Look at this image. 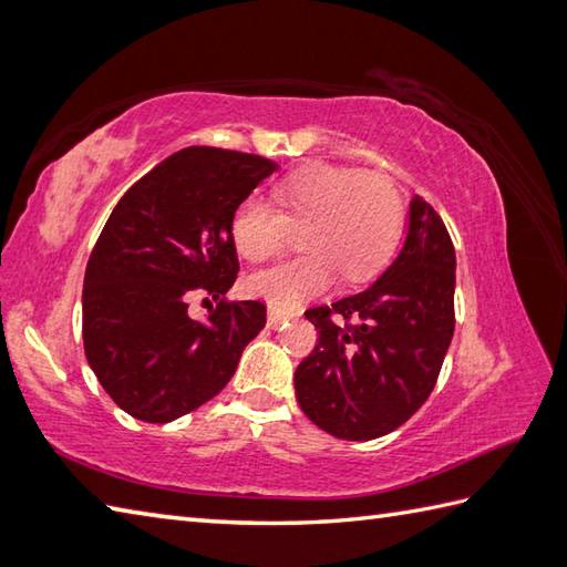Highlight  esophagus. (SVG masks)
Masks as SVG:
<instances>
[{
    "instance_id": "obj_1",
    "label": "esophagus",
    "mask_w": 567,
    "mask_h": 567,
    "mask_svg": "<svg viewBox=\"0 0 567 567\" xmlns=\"http://www.w3.org/2000/svg\"><path fill=\"white\" fill-rule=\"evenodd\" d=\"M295 317H297V312H285V310H277V307H270V310H267V327L280 329Z\"/></svg>"
}]
</instances>
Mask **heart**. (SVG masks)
<instances>
[{
	"mask_svg": "<svg viewBox=\"0 0 567 567\" xmlns=\"http://www.w3.org/2000/svg\"><path fill=\"white\" fill-rule=\"evenodd\" d=\"M282 215L248 198L233 215V243L245 260H267L290 240V225H302L307 250L248 277V290L275 307H295L327 290L337 272L344 282L377 275L394 255L401 220L396 185L379 173L307 163L275 185Z\"/></svg>",
	"mask_w": 567,
	"mask_h": 567,
	"instance_id": "b5f03b06",
	"label": "heart"
}]
</instances>
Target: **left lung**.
<instances>
[{"instance_id": "8db88e82", "label": "left lung", "mask_w": 567, "mask_h": 567, "mask_svg": "<svg viewBox=\"0 0 567 567\" xmlns=\"http://www.w3.org/2000/svg\"><path fill=\"white\" fill-rule=\"evenodd\" d=\"M454 243L436 210L414 195L406 240L379 280L305 312L319 334L295 372L305 416L347 441L391 434L414 416L454 337Z\"/></svg>"}]
</instances>
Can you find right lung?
Returning <instances> with one entry per match:
<instances>
[{
	"instance_id": "1",
	"label": "right lung",
	"mask_w": 567,
	"mask_h": 567,
	"mask_svg": "<svg viewBox=\"0 0 567 567\" xmlns=\"http://www.w3.org/2000/svg\"><path fill=\"white\" fill-rule=\"evenodd\" d=\"M252 153L190 146L143 176L113 208L84 277V352L133 419L168 424L230 382L265 327V305L225 302L238 277L233 215L275 173ZM195 296L219 302L193 320Z\"/></svg>"
}]
</instances>
